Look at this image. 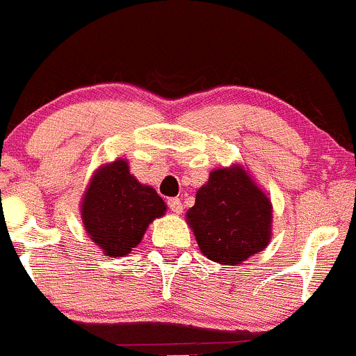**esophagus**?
<instances>
[{"instance_id": "34e87169", "label": "esophagus", "mask_w": 356, "mask_h": 356, "mask_svg": "<svg viewBox=\"0 0 356 356\" xmlns=\"http://www.w3.org/2000/svg\"><path fill=\"white\" fill-rule=\"evenodd\" d=\"M167 206H169V209L172 211V213H175V214H181L182 213L181 199L172 197V199H169V201H167Z\"/></svg>"}]
</instances>
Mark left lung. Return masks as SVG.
Returning <instances> with one entry per match:
<instances>
[{
	"instance_id": "obj_1",
	"label": "left lung",
	"mask_w": 356,
	"mask_h": 356,
	"mask_svg": "<svg viewBox=\"0 0 356 356\" xmlns=\"http://www.w3.org/2000/svg\"><path fill=\"white\" fill-rule=\"evenodd\" d=\"M187 221L209 260L236 265L268 243L272 206L240 167L218 169L197 191Z\"/></svg>"
}]
</instances>
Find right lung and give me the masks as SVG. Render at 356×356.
I'll use <instances>...</instances> for the list:
<instances>
[{
    "instance_id": "add662e5",
    "label": "right lung",
    "mask_w": 356,
    "mask_h": 356,
    "mask_svg": "<svg viewBox=\"0 0 356 356\" xmlns=\"http://www.w3.org/2000/svg\"><path fill=\"white\" fill-rule=\"evenodd\" d=\"M165 202L150 186L140 184L124 160L101 167L92 177L83 201L86 232L109 257H123L142 241Z\"/></svg>"
}]
</instances>
